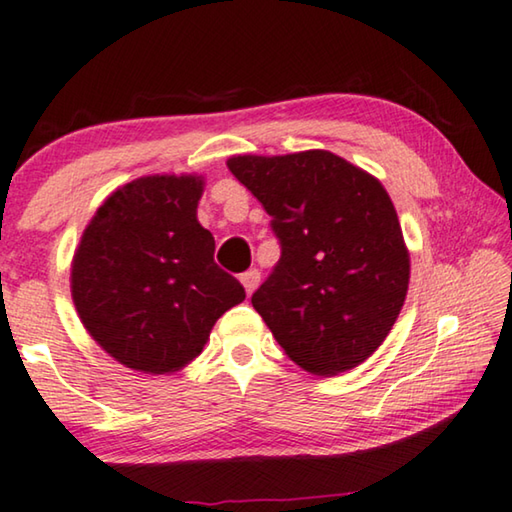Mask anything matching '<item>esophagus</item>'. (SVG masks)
Masks as SVG:
<instances>
[{
  "mask_svg": "<svg viewBox=\"0 0 512 512\" xmlns=\"http://www.w3.org/2000/svg\"><path fill=\"white\" fill-rule=\"evenodd\" d=\"M241 285H243V289H246L248 296L253 294V291H255L257 285H259V271H257V269H250V271L243 273V275H241Z\"/></svg>",
  "mask_w": 512,
  "mask_h": 512,
  "instance_id": "34e87169",
  "label": "esophagus"
}]
</instances>
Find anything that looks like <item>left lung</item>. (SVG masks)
<instances>
[{
	"label": "left lung",
	"instance_id": "1",
	"mask_svg": "<svg viewBox=\"0 0 512 512\" xmlns=\"http://www.w3.org/2000/svg\"><path fill=\"white\" fill-rule=\"evenodd\" d=\"M232 175L262 202L282 255L253 294L275 342L316 376L385 342L410 282L396 209L376 177L328 150L239 154Z\"/></svg>",
	"mask_w": 512,
	"mask_h": 512
}]
</instances>
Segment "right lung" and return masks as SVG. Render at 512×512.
Masks as SVG:
<instances>
[{"label": "right lung", "instance_id": "obj_1", "mask_svg": "<svg viewBox=\"0 0 512 512\" xmlns=\"http://www.w3.org/2000/svg\"><path fill=\"white\" fill-rule=\"evenodd\" d=\"M202 186L198 175L139 177L113 191L81 234L72 300L88 335L129 369L186 367L218 316L246 298L198 223Z\"/></svg>", "mask_w": 512, "mask_h": 512}]
</instances>
